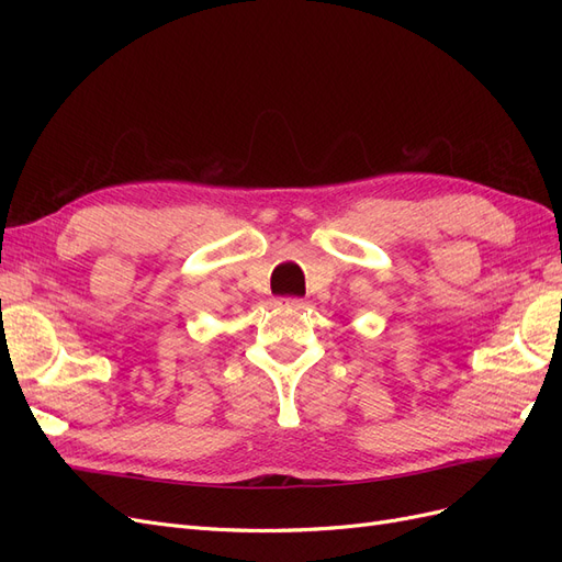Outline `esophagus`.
Instances as JSON below:
<instances>
[{
	"label": "esophagus",
	"mask_w": 562,
	"mask_h": 562,
	"mask_svg": "<svg viewBox=\"0 0 562 562\" xmlns=\"http://www.w3.org/2000/svg\"><path fill=\"white\" fill-rule=\"evenodd\" d=\"M274 304H279V307H288V310H304V307H307V302L300 300V297H279V300H274Z\"/></svg>",
	"instance_id": "1"
}]
</instances>
